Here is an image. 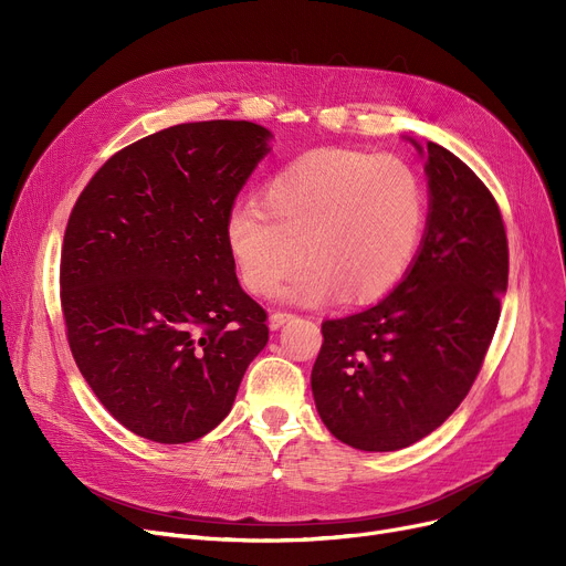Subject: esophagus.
Returning a JSON list of instances; mask_svg holds the SVG:
<instances>
[{
	"label": "esophagus",
	"mask_w": 566,
	"mask_h": 566,
	"mask_svg": "<svg viewBox=\"0 0 566 566\" xmlns=\"http://www.w3.org/2000/svg\"><path fill=\"white\" fill-rule=\"evenodd\" d=\"M291 318H295V314H291V312H273V314H271V328L277 331V328H282V325H284L286 321H291Z\"/></svg>",
	"instance_id": "esophagus-1"
}]
</instances>
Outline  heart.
<instances>
[{"instance_id": "1", "label": "heart", "mask_w": 566, "mask_h": 566, "mask_svg": "<svg viewBox=\"0 0 566 566\" xmlns=\"http://www.w3.org/2000/svg\"><path fill=\"white\" fill-rule=\"evenodd\" d=\"M424 222L422 188L397 156L316 148L265 184L259 206L235 208L227 248L252 295H271L305 263L289 298L371 303L408 271Z\"/></svg>"}]
</instances>
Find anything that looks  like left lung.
<instances>
[{"label":"left lung","mask_w":566,"mask_h":566,"mask_svg":"<svg viewBox=\"0 0 566 566\" xmlns=\"http://www.w3.org/2000/svg\"><path fill=\"white\" fill-rule=\"evenodd\" d=\"M427 176V233L403 282L360 314L321 323L316 410L355 450H403L450 418L484 365L507 291V231L491 190L433 142Z\"/></svg>","instance_id":"1"}]
</instances>
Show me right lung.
<instances>
[{"instance_id": "add662e5", "label": "right lung", "mask_w": 566, "mask_h": 566, "mask_svg": "<svg viewBox=\"0 0 566 566\" xmlns=\"http://www.w3.org/2000/svg\"><path fill=\"white\" fill-rule=\"evenodd\" d=\"M268 137L250 122L165 128L116 151L73 206L59 265L66 339L98 401L146 440L216 429L268 342L227 248Z\"/></svg>"}]
</instances>
